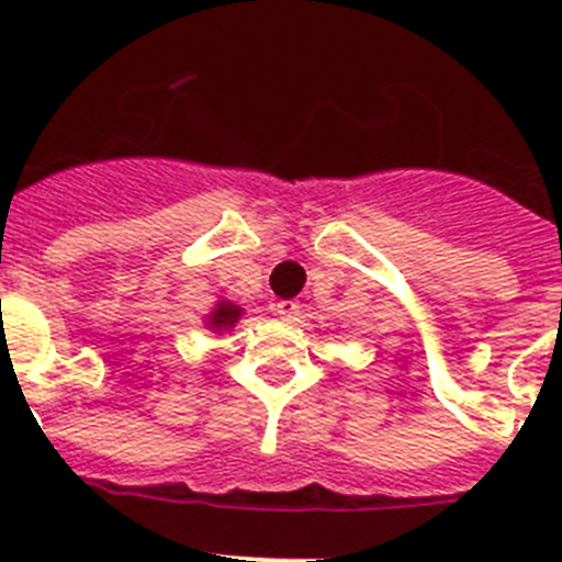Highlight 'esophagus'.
<instances>
[{"instance_id": "1", "label": "esophagus", "mask_w": 562, "mask_h": 562, "mask_svg": "<svg viewBox=\"0 0 562 562\" xmlns=\"http://www.w3.org/2000/svg\"><path fill=\"white\" fill-rule=\"evenodd\" d=\"M276 312L281 315V321L292 324V321H297V315H301V304H297V301H278Z\"/></svg>"}]
</instances>
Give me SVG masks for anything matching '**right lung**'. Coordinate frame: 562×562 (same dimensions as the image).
I'll list each match as a JSON object with an SVG mask.
<instances>
[{
	"mask_svg": "<svg viewBox=\"0 0 562 562\" xmlns=\"http://www.w3.org/2000/svg\"><path fill=\"white\" fill-rule=\"evenodd\" d=\"M238 315H241V310L233 304H220L216 306V312L211 315V321L207 324L213 326V329H227V326H233L238 321Z\"/></svg>",
	"mask_w": 562,
	"mask_h": 562,
	"instance_id": "add662e5",
	"label": "right lung"
}]
</instances>
